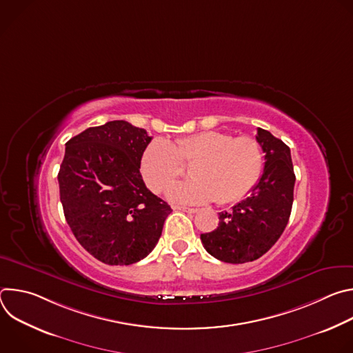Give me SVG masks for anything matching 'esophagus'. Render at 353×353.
<instances>
[{
    "mask_svg": "<svg viewBox=\"0 0 353 353\" xmlns=\"http://www.w3.org/2000/svg\"><path fill=\"white\" fill-rule=\"evenodd\" d=\"M174 211H181V212H187V214H195L196 210L194 208H185V207H179V205H173Z\"/></svg>",
    "mask_w": 353,
    "mask_h": 353,
    "instance_id": "34e87169",
    "label": "esophagus"
}]
</instances>
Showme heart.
Masks as SVG:
<instances>
[{"label": "heart", "instance_id": "heart-1", "mask_svg": "<svg viewBox=\"0 0 353 353\" xmlns=\"http://www.w3.org/2000/svg\"><path fill=\"white\" fill-rule=\"evenodd\" d=\"M263 149L253 137H236L221 131H203L179 137L173 142H150L141 161L148 187L159 192L192 165V179L168 187L169 199L180 204H205L215 199L230 204L253 188L263 172Z\"/></svg>", "mask_w": 353, "mask_h": 353}]
</instances>
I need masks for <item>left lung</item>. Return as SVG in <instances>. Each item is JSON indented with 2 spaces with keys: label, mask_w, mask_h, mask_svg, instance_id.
I'll use <instances>...</instances> for the list:
<instances>
[{
  "label": "left lung",
  "mask_w": 353,
  "mask_h": 353,
  "mask_svg": "<svg viewBox=\"0 0 353 353\" xmlns=\"http://www.w3.org/2000/svg\"><path fill=\"white\" fill-rule=\"evenodd\" d=\"M256 139L265 154L261 177L245 199L230 211L219 212L215 230L201 234L208 253L229 264L264 256L283 233L292 211L296 177L290 149L263 128L257 130Z\"/></svg>",
  "instance_id": "8db88e82"
}]
</instances>
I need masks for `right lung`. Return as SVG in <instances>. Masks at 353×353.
<instances>
[{"instance_id":"obj_1","label":"right lung","mask_w":353,"mask_h":353,"mask_svg":"<svg viewBox=\"0 0 353 353\" xmlns=\"http://www.w3.org/2000/svg\"><path fill=\"white\" fill-rule=\"evenodd\" d=\"M150 139L143 128L116 120L65 143L59 172L64 215L79 244L105 264L130 265L145 259L172 212L139 173Z\"/></svg>"}]
</instances>
